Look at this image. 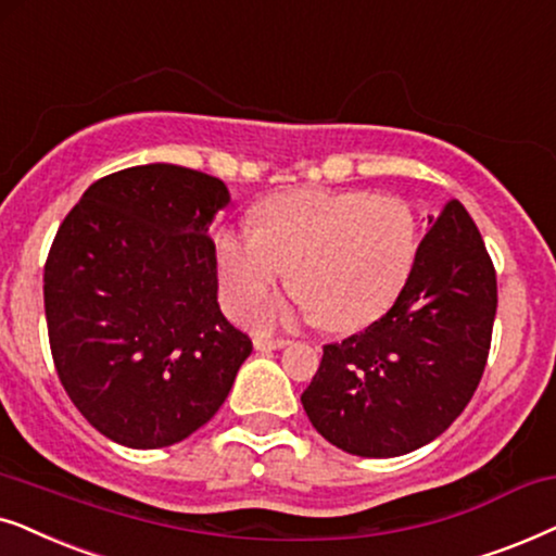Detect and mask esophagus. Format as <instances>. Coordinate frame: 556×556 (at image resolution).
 I'll use <instances>...</instances> for the list:
<instances>
[{"label": "esophagus", "mask_w": 556, "mask_h": 556, "mask_svg": "<svg viewBox=\"0 0 556 556\" xmlns=\"http://www.w3.org/2000/svg\"><path fill=\"white\" fill-rule=\"evenodd\" d=\"M290 345V340L287 338H271V336H256L254 338V348L256 351H277V348H285Z\"/></svg>", "instance_id": "obj_1"}]
</instances>
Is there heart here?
I'll use <instances>...</instances> for the list:
<instances>
[{"label":"heart","mask_w":556,"mask_h":556,"mask_svg":"<svg viewBox=\"0 0 556 556\" xmlns=\"http://www.w3.org/2000/svg\"><path fill=\"white\" fill-rule=\"evenodd\" d=\"M213 256L233 313L266 298L290 269L300 313L328 330H358L402 292L417 256V220L387 192L300 188L266 198L256 228H220ZM287 313L282 302H264L251 320L274 325Z\"/></svg>","instance_id":"obj_1"}]
</instances>
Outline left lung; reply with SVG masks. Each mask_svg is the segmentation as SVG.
<instances>
[{
    "label": "left lung",
    "mask_w": 556,
    "mask_h": 556,
    "mask_svg": "<svg viewBox=\"0 0 556 556\" xmlns=\"http://www.w3.org/2000/svg\"><path fill=\"white\" fill-rule=\"evenodd\" d=\"M427 224L394 307L325 345L302 394L313 427L343 453L419 450L460 417L483 376L498 305L493 262L457 201Z\"/></svg>",
    "instance_id": "obj_1"
}]
</instances>
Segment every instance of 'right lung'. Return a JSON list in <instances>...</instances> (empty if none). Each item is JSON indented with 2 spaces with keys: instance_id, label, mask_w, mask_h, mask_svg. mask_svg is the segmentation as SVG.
Listing matches in <instances>:
<instances>
[{
  "instance_id": "1",
  "label": "right lung",
  "mask_w": 556,
  "mask_h": 556,
  "mask_svg": "<svg viewBox=\"0 0 556 556\" xmlns=\"http://www.w3.org/2000/svg\"><path fill=\"white\" fill-rule=\"evenodd\" d=\"M226 205L218 177L152 162L96 180L58 228L42 277L55 371L118 445L190 438L249 358L218 307L208 228Z\"/></svg>"
}]
</instances>
